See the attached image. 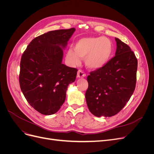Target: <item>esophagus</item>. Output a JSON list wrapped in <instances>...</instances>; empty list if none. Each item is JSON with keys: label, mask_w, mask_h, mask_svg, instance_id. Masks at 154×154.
<instances>
[{"label": "esophagus", "mask_w": 154, "mask_h": 154, "mask_svg": "<svg viewBox=\"0 0 154 154\" xmlns=\"http://www.w3.org/2000/svg\"><path fill=\"white\" fill-rule=\"evenodd\" d=\"M85 76H86V74L83 72L82 70H79L77 73V77L79 78H84Z\"/></svg>", "instance_id": "obj_1"}]
</instances>
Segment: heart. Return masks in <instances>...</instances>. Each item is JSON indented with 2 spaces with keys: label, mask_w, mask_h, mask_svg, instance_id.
<instances>
[{
  "label": "heart",
  "mask_w": 154,
  "mask_h": 154,
  "mask_svg": "<svg viewBox=\"0 0 154 154\" xmlns=\"http://www.w3.org/2000/svg\"><path fill=\"white\" fill-rule=\"evenodd\" d=\"M112 41L103 36L85 37L79 39L72 49H68L66 58L72 66H78L85 58L86 66L91 70L103 67L113 54Z\"/></svg>",
  "instance_id": "b5f03b06"
}]
</instances>
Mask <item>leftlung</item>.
Listing matches in <instances>:
<instances>
[{"label": "left lung", "instance_id": "8db88e82", "mask_svg": "<svg viewBox=\"0 0 154 154\" xmlns=\"http://www.w3.org/2000/svg\"><path fill=\"white\" fill-rule=\"evenodd\" d=\"M115 40V57L87 76V104L97 117L117 114L129 101L136 87L137 60L127 44L118 38Z\"/></svg>", "mask_w": 154, "mask_h": 154}]
</instances>
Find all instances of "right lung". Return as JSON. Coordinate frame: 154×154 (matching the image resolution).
I'll use <instances>...</instances> for the list:
<instances>
[{
	"label": "right lung",
	"mask_w": 154,
	"mask_h": 154,
	"mask_svg": "<svg viewBox=\"0 0 154 154\" xmlns=\"http://www.w3.org/2000/svg\"><path fill=\"white\" fill-rule=\"evenodd\" d=\"M75 28L49 31L36 37L22 54L19 83L29 105L44 115L55 114L66 100L68 85L78 70L62 63L66 48Z\"/></svg>",
	"instance_id": "obj_1"
}]
</instances>
